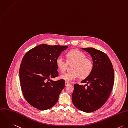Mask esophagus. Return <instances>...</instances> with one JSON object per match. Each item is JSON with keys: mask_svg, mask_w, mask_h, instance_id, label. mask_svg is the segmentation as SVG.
<instances>
[{"mask_svg": "<svg viewBox=\"0 0 128 128\" xmlns=\"http://www.w3.org/2000/svg\"><path fill=\"white\" fill-rule=\"evenodd\" d=\"M65 84H66V86H68V85H70V83H69V82H65Z\"/></svg>", "mask_w": 128, "mask_h": 128, "instance_id": "esophagus-1", "label": "esophagus"}]
</instances>
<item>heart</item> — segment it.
<instances>
[{
  "instance_id": "1",
  "label": "heart",
  "mask_w": 128,
  "mask_h": 128,
  "mask_svg": "<svg viewBox=\"0 0 128 128\" xmlns=\"http://www.w3.org/2000/svg\"><path fill=\"white\" fill-rule=\"evenodd\" d=\"M86 57L85 54L78 50L70 51L66 54L67 62L61 56L57 57L56 64L62 72L66 70L68 64H74L72 68V72L61 74L60 78L65 81L70 82L78 79L80 76L83 78L89 76L93 70L94 63L91 59Z\"/></svg>"
}]
</instances>
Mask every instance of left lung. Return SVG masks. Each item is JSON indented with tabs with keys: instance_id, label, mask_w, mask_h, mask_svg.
I'll return each instance as SVG.
<instances>
[{
	"instance_id": "8db88e82",
	"label": "left lung",
	"mask_w": 128,
	"mask_h": 128,
	"mask_svg": "<svg viewBox=\"0 0 128 128\" xmlns=\"http://www.w3.org/2000/svg\"><path fill=\"white\" fill-rule=\"evenodd\" d=\"M82 49L91 56L94 68L90 74L81 82L86 84L74 85L72 101L78 109L90 113L101 108L107 101L114 84V72L106 54L93 48Z\"/></svg>"
}]
</instances>
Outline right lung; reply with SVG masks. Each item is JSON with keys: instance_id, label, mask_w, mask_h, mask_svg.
Wrapping results in <instances>:
<instances>
[{"instance_id": "add662e5", "label": "right lung", "mask_w": 128, "mask_h": 128, "mask_svg": "<svg viewBox=\"0 0 128 128\" xmlns=\"http://www.w3.org/2000/svg\"><path fill=\"white\" fill-rule=\"evenodd\" d=\"M68 48L43 44L31 49L24 56L19 70L21 87L24 98L34 107L45 110L58 102L65 82L50 78L58 76L56 60Z\"/></svg>"}]
</instances>
